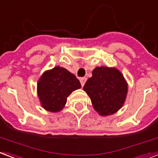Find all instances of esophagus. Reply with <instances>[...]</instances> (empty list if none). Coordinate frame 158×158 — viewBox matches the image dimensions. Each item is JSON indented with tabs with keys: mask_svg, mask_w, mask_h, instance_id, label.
<instances>
[{
	"mask_svg": "<svg viewBox=\"0 0 158 158\" xmlns=\"http://www.w3.org/2000/svg\"><path fill=\"white\" fill-rule=\"evenodd\" d=\"M86 77H81L80 79V81H81V86H83L86 83Z\"/></svg>",
	"mask_w": 158,
	"mask_h": 158,
	"instance_id": "1",
	"label": "esophagus"
}]
</instances>
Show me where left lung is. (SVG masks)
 I'll return each instance as SVG.
<instances>
[{"mask_svg": "<svg viewBox=\"0 0 158 158\" xmlns=\"http://www.w3.org/2000/svg\"><path fill=\"white\" fill-rule=\"evenodd\" d=\"M83 90L92 101L95 111L106 117L122 108L128 92V85L116 67L97 66L86 81Z\"/></svg>", "mask_w": 158, "mask_h": 158, "instance_id": "obj_1", "label": "left lung"}]
</instances>
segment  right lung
I'll return each instance as SVG.
<instances>
[{"mask_svg": "<svg viewBox=\"0 0 158 158\" xmlns=\"http://www.w3.org/2000/svg\"><path fill=\"white\" fill-rule=\"evenodd\" d=\"M81 86L76 76L66 68L55 66L47 70L37 82V95L41 106L51 112L61 111L66 105L67 97Z\"/></svg>", "mask_w": 158, "mask_h": 158, "instance_id": "obj_1", "label": "right lung"}]
</instances>
